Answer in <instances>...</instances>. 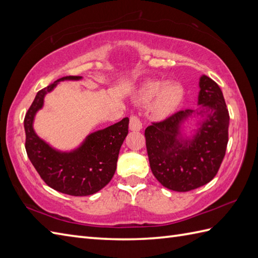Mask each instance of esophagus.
Masks as SVG:
<instances>
[{
  "mask_svg": "<svg viewBox=\"0 0 258 258\" xmlns=\"http://www.w3.org/2000/svg\"><path fill=\"white\" fill-rule=\"evenodd\" d=\"M142 127V122H141V118L139 115L136 114H132L130 117V130L131 131H135V132H138V131H141Z\"/></svg>",
  "mask_w": 258,
  "mask_h": 258,
  "instance_id": "1",
  "label": "esophagus"
}]
</instances>
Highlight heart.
I'll return each mask as SVG.
<instances>
[{"label": "heart", "mask_w": 258, "mask_h": 258, "mask_svg": "<svg viewBox=\"0 0 258 258\" xmlns=\"http://www.w3.org/2000/svg\"><path fill=\"white\" fill-rule=\"evenodd\" d=\"M156 96L155 109L158 114L167 115L174 112L184 97L183 87L177 83H165L161 81H151L141 92V100L150 102Z\"/></svg>", "instance_id": "obj_1"}]
</instances>
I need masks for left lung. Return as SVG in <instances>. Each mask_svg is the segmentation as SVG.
<instances>
[{
    "label": "left lung",
    "mask_w": 258,
    "mask_h": 258,
    "mask_svg": "<svg viewBox=\"0 0 258 258\" xmlns=\"http://www.w3.org/2000/svg\"><path fill=\"white\" fill-rule=\"evenodd\" d=\"M197 114L206 115L189 141L179 138L184 119L195 111L184 109L145 130L146 150L152 173L164 187L176 191L199 188L215 177L228 143L229 114L221 87L203 75Z\"/></svg>",
    "instance_id": "1"
}]
</instances>
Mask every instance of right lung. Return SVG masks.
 I'll list each match as a JSON object with an SVG mask.
<instances>
[{"instance_id": "1", "label": "right lung", "mask_w": 258, "mask_h": 258, "mask_svg": "<svg viewBox=\"0 0 258 258\" xmlns=\"http://www.w3.org/2000/svg\"><path fill=\"white\" fill-rule=\"evenodd\" d=\"M80 76H64L79 80ZM52 83L37 92L24 117L25 150L33 166L45 184L61 193L86 196L96 193L109 183L116 171L119 149L128 134V117L89 135L80 149L59 153L51 149L32 127L35 113L43 105V98L56 85Z\"/></svg>"}]
</instances>
